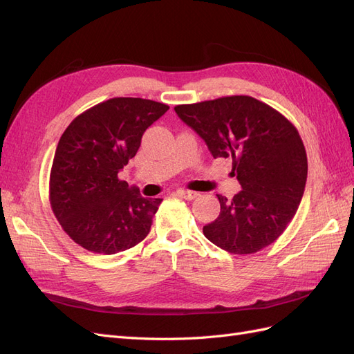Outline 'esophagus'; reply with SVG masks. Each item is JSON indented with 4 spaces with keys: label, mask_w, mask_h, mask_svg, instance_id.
Wrapping results in <instances>:
<instances>
[{
    "label": "esophagus",
    "mask_w": 354,
    "mask_h": 354,
    "mask_svg": "<svg viewBox=\"0 0 354 354\" xmlns=\"http://www.w3.org/2000/svg\"><path fill=\"white\" fill-rule=\"evenodd\" d=\"M177 195L181 196L183 199L192 201V199H195L199 194H198V192H194V190H183V189H180V190H177Z\"/></svg>",
    "instance_id": "obj_1"
}]
</instances>
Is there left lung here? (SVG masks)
I'll return each mask as SVG.
<instances>
[{
    "mask_svg": "<svg viewBox=\"0 0 354 354\" xmlns=\"http://www.w3.org/2000/svg\"><path fill=\"white\" fill-rule=\"evenodd\" d=\"M176 113L199 134L214 158H232L242 190L217 195L220 216L203 234L230 254L273 243L294 218L307 180V155L297 128L250 95L178 104Z\"/></svg>",
    "mask_w": 354,
    "mask_h": 354,
    "instance_id": "8db88e82",
    "label": "left lung"
}]
</instances>
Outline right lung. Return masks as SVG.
<instances>
[{"mask_svg":"<svg viewBox=\"0 0 354 354\" xmlns=\"http://www.w3.org/2000/svg\"><path fill=\"white\" fill-rule=\"evenodd\" d=\"M168 104L115 97L93 106L62 134L50 173V203L69 238L91 252L130 250L151 232L162 199L143 198L118 178L143 133Z\"/></svg>","mask_w":354,"mask_h":354,"instance_id":"obj_1","label":"right lung"}]
</instances>
